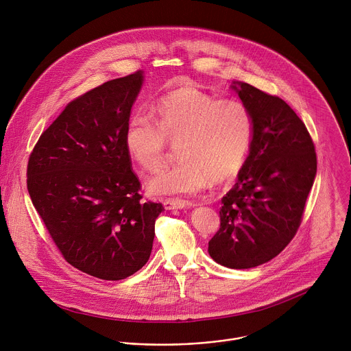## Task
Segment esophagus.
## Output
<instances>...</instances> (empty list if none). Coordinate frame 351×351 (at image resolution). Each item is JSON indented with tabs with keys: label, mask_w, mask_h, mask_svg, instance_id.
<instances>
[{
	"label": "esophagus",
	"mask_w": 351,
	"mask_h": 351,
	"mask_svg": "<svg viewBox=\"0 0 351 351\" xmlns=\"http://www.w3.org/2000/svg\"><path fill=\"white\" fill-rule=\"evenodd\" d=\"M162 206L165 210H180V208H184L187 206H191V203L189 202H182V200H164L162 202Z\"/></svg>",
	"instance_id": "obj_1"
}]
</instances>
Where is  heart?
<instances>
[{
	"instance_id": "1",
	"label": "heart",
	"mask_w": 351,
	"mask_h": 351,
	"mask_svg": "<svg viewBox=\"0 0 351 351\" xmlns=\"http://www.w3.org/2000/svg\"><path fill=\"white\" fill-rule=\"evenodd\" d=\"M252 116L237 99H215L193 84L182 86L155 106V121L136 113L129 118L126 152L144 171L155 172L167 156V143L180 158L155 175L148 193L161 197L197 194L213 179L223 182L241 169L252 140Z\"/></svg>"
}]
</instances>
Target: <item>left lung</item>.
<instances>
[{"label": "left lung", "mask_w": 351, "mask_h": 351, "mask_svg": "<svg viewBox=\"0 0 351 351\" xmlns=\"http://www.w3.org/2000/svg\"><path fill=\"white\" fill-rule=\"evenodd\" d=\"M252 116L249 155L222 197L211 258L249 269L276 257L298 232L316 176V154L304 122L281 98L254 86H230Z\"/></svg>", "instance_id": "1"}]
</instances>
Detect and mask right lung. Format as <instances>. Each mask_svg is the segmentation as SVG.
Instances as JSON below:
<instances>
[{"label": "right lung", "mask_w": 351, "mask_h": 351, "mask_svg": "<svg viewBox=\"0 0 351 351\" xmlns=\"http://www.w3.org/2000/svg\"><path fill=\"white\" fill-rule=\"evenodd\" d=\"M144 73L109 80L70 102L40 136L27 186L69 264L122 280L149 260L161 203L141 202L123 136Z\"/></svg>", "instance_id": "add662e5"}]
</instances>
